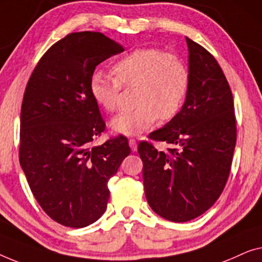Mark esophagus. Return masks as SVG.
Instances as JSON below:
<instances>
[{
    "mask_svg": "<svg viewBox=\"0 0 262 262\" xmlns=\"http://www.w3.org/2000/svg\"><path fill=\"white\" fill-rule=\"evenodd\" d=\"M129 146H130V149L133 152H136V149H138V142H136L135 139H129Z\"/></svg>",
    "mask_w": 262,
    "mask_h": 262,
    "instance_id": "esophagus-1",
    "label": "esophagus"
}]
</instances>
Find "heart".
Here are the masks:
<instances>
[{
  "label": "heart",
  "instance_id": "obj_1",
  "mask_svg": "<svg viewBox=\"0 0 262 262\" xmlns=\"http://www.w3.org/2000/svg\"><path fill=\"white\" fill-rule=\"evenodd\" d=\"M111 76L101 71L90 78V94L99 108L114 113L120 104L121 89L134 88L132 112L120 114L110 122L113 132L138 135L157 119L168 121L183 108L190 84V72L183 58L163 50L139 49L116 60Z\"/></svg>",
  "mask_w": 262,
  "mask_h": 262
}]
</instances>
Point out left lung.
I'll list each match as a JSON object with an SVG mask.
<instances>
[{
    "label": "left lung",
    "instance_id": "8db88e82",
    "mask_svg": "<svg viewBox=\"0 0 262 262\" xmlns=\"http://www.w3.org/2000/svg\"><path fill=\"white\" fill-rule=\"evenodd\" d=\"M190 84L185 103L173 119L148 138L165 141L167 152L141 141L147 202L172 222L201 216L219 200L230 173L236 143L233 94L219 62L186 38Z\"/></svg>",
    "mask_w": 262,
    "mask_h": 262
}]
</instances>
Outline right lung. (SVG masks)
Wrapping results in <instances>:
<instances>
[{
	"instance_id": "right-lung-1",
	"label": "right lung",
	"mask_w": 262,
	"mask_h": 262,
	"mask_svg": "<svg viewBox=\"0 0 262 262\" xmlns=\"http://www.w3.org/2000/svg\"><path fill=\"white\" fill-rule=\"evenodd\" d=\"M121 52L102 33H70L46 51L26 86L20 165L39 205L65 227H86L104 213L109 179L130 154L123 135L93 146L105 122L90 78L99 62Z\"/></svg>"
}]
</instances>
